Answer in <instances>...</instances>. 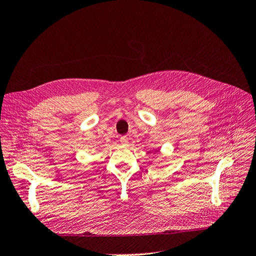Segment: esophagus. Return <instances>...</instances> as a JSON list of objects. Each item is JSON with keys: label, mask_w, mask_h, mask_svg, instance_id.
Segmentation results:
<instances>
[{"label": "esophagus", "mask_w": 256, "mask_h": 256, "mask_svg": "<svg viewBox=\"0 0 256 256\" xmlns=\"http://www.w3.org/2000/svg\"><path fill=\"white\" fill-rule=\"evenodd\" d=\"M120 142H121L122 146H128V138L126 136H122V137L120 138Z\"/></svg>", "instance_id": "obj_1"}]
</instances>
